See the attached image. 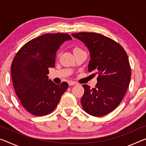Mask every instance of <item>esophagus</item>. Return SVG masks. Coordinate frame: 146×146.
I'll list each match as a JSON object with an SVG mask.
<instances>
[{"label":"esophagus","instance_id":"esophagus-1","mask_svg":"<svg viewBox=\"0 0 146 146\" xmlns=\"http://www.w3.org/2000/svg\"><path fill=\"white\" fill-rule=\"evenodd\" d=\"M77 83H76L75 82H73V81H71V80H69V81H68V84L69 86H74Z\"/></svg>","mask_w":146,"mask_h":146}]
</instances>
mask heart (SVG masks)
Wrapping results in <instances>:
<instances>
[{
    "instance_id": "1",
    "label": "heart",
    "mask_w": 146,
    "mask_h": 146,
    "mask_svg": "<svg viewBox=\"0 0 146 146\" xmlns=\"http://www.w3.org/2000/svg\"><path fill=\"white\" fill-rule=\"evenodd\" d=\"M78 49H80V48H78V47H76V48H74L73 51H74V50H78Z\"/></svg>"
}]
</instances>
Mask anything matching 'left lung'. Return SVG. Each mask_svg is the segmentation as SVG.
Wrapping results in <instances>:
<instances>
[{"label":"left lung","instance_id":"obj_1","mask_svg":"<svg viewBox=\"0 0 146 146\" xmlns=\"http://www.w3.org/2000/svg\"><path fill=\"white\" fill-rule=\"evenodd\" d=\"M88 48V71L98 74L94 88L84 84L81 104L86 112L99 117L112 112L121 102L129 87L131 71L124 48L112 39L94 32L72 34Z\"/></svg>","mask_w":146,"mask_h":146}]
</instances>
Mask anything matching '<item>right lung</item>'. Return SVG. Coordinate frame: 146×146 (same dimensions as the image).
Masks as SVG:
<instances>
[{
  "mask_svg": "<svg viewBox=\"0 0 146 146\" xmlns=\"http://www.w3.org/2000/svg\"><path fill=\"white\" fill-rule=\"evenodd\" d=\"M68 34H45L33 39L20 48L11 64L15 94L31 114L41 116L54 110L68 88L66 82L56 84L48 80V68H54L56 52Z\"/></svg>",
  "mask_w": 146,
  "mask_h": 146,
  "instance_id": "right-lung-1",
  "label": "right lung"
}]
</instances>
